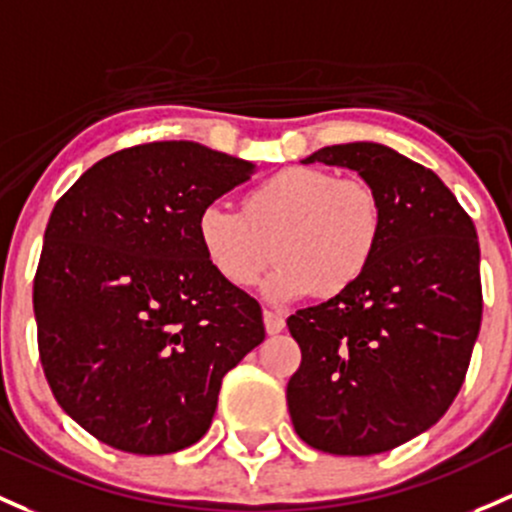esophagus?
<instances>
[{"instance_id":"1","label":"esophagus","mask_w":512,"mask_h":512,"mask_svg":"<svg viewBox=\"0 0 512 512\" xmlns=\"http://www.w3.org/2000/svg\"><path fill=\"white\" fill-rule=\"evenodd\" d=\"M262 319H265L267 333H279V331H284V316L277 314V311L265 309V314H262Z\"/></svg>"}]
</instances>
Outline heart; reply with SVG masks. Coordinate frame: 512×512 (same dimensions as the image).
Returning <instances> with one entry per match:
<instances>
[{"mask_svg":"<svg viewBox=\"0 0 512 512\" xmlns=\"http://www.w3.org/2000/svg\"><path fill=\"white\" fill-rule=\"evenodd\" d=\"M383 233L385 206L375 186L316 166L267 176L242 196L240 213L211 203L196 218L208 265L233 287L260 282L272 257L282 262L265 282L274 301L351 292L373 267Z\"/></svg>","mask_w":512,"mask_h":512,"instance_id":"obj_1","label":"heart"}]
</instances>
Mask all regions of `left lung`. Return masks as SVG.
<instances>
[{
  "mask_svg": "<svg viewBox=\"0 0 512 512\" xmlns=\"http://www.w3.org/2000/svg\"><path fill=\"white\" fill-rule=\"evenodd\" d=\"M314 161L375 186L385 233L351 292L287 319L301 348L289 414L314 449L383 454L437 424L464 385L483 314L476 228L432 169L385 144H333Z\"/></svg>",
  "mask_w": 512,
  "mask_h": 512,
  "instance_id": "8db88e82",
  "label": "left lung"
}]
</instances>
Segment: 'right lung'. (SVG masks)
I'll return each instance as SVG.
<instances>
[{
	"label": "right lung",
	"instance_id": "add662e5",
	"mask_svg": "<svg viewBox=\"0 0 512 512\" xmlns=\"http://www.w3.org/2000/svg\"><path fill=\"white\" fill-rule=\"evenodd\" d=\"M255 164L149 142L90 166L48 218L34 314L53 397L129 454L208 432L225 373L265 341L262 309L213 272L196 218Z\"/></svg>",
	"mask_w": 512,
	"mask_h": 512
}]
</instances>
